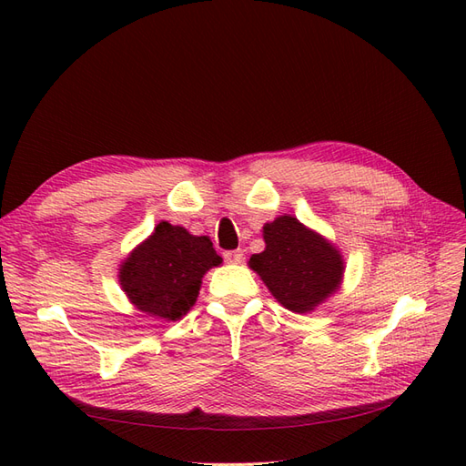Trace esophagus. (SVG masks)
<instances>
[{
    "instance_id": "1",
    "label": "esophagus",
    "mask_w": 466,
    "mask_h": 466,
    "mask_svg": "<svg viewBox=\"0 0 466 466\" xmlns=\"http://www.w3.org/2000/svg\"><path fill=\"white\" fill-rule=\"evenodd\" d=\"M223 258L231 264H238L243 260V250H225Z\"/></svg>"
}]
</instances>
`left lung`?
Returning <instances> with one entry per match:
<instances>
[{
  "mask_svg": "<svg viewBox=\"0 0 466 466\" xmlns=\"http://www.w3.org/2000/svg\"><path fill=\"white\" fill-rule=\"evenodd\" d=\"M266 248L248 266L274 298L293 313H309L342 284L344 258L332 243L293 216L262 228Z\"/></svg>",
  "mask_w": 466,
  "mask_h": 466,
  "instance_id": "1",
  "label": "left lung"
}]
</instances>
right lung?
Instances as JSON below:
<instances>
[{
    "instance_id": "obj_1",
    "label": "right lung",
    "mask_w": 466,
    "mask_h": 466,
    "mask_svg": "<svg viewBox=\"0 0 466 466\" xmlns=\"http://www.w3.org/2000/svg\"><path fill=\"white\" fill-rule=\"evenodd\" d=\"M221 257L209 237L161 221L120 264L118 279L132 305L149 317L178 320L198 299L202 278Z\"/></svg>"
}]
</instances>
